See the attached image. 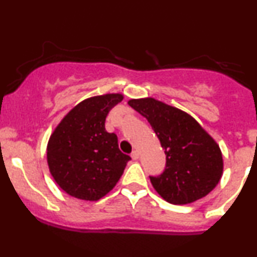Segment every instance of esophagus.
<instances>
[{
	"label": "esophagus",
	"instance_id": "obj_1",
	"mask_svg": "<svg viewBox=\"0 0 257 257\" xmlns=\"http://www.w3.org/2000/svg\"><path fill=\"white\" fill-rule=\"evenodd\" d=\"M139 156H140V155H139L138 151H133L132 152V158L134 159V161H137V159H139Z\"/></svg>",
	"mask_w": 257,
	"mask_h": 257
}]
</instances>
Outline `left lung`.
<instances>
[{"mask_svg": "<svg viewBox=\"0 0 257 257\" xmlns=\"http://www.w3.org/2000/svg\"><path fill=\"white\" fill-rule=\"evenodd\" d=\"M135 111L149 120L167 156L158 176H150L157 193L176 205L196 202L219 184L223 172L220 146L187 112L155 98L131 99Z\"/></svg>", "mask_w": 257, "mask_h": 257, "instance_id": "left-lung-1", "label": "left lung"}]
</instances>
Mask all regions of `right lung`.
Listing matches in <instances>:
<instances>
[{"label": "right lung", "mask_w": 257, "mask_h": 257, "mask_svg": "<svg viewBox=\"0 0 257 257\" xmlns=\"http://www.w3.org/2000/svg\"><path fill=\"white\" fill-rule=\"evenodd\" d=\"M123 94L91 96L71 108L55 126L47 145V162L61 190L82 200H99L116 186L131 159L107 133L108 111Z\"/></svg>", "instance_id": "1"}]
</instances>
